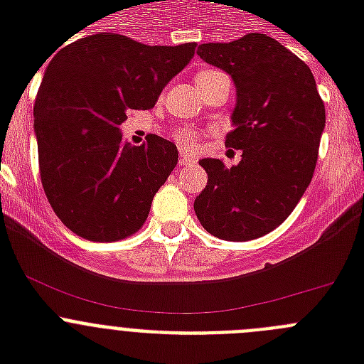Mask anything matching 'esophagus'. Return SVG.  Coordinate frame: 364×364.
I'll list each match as a JSON object with an SVG mask.
<instances>
[{
    "instance_id": "obj_1",
    "label": "esophagus",
    "mask_w": 364,
    "mask_h": 364,
    "mask_svg": "<svg viewBox=\"0 0 364 364\" xmlns=\"http://www.w3.org/2000/svg\"><path fill=\"white\" fill-rule=\"evenodd\" d=\"M178 162H180V166H189V164L195 162V159H191V156H188V154H182Z\"/></svg>"
}]
</instances>
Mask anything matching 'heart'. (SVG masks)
<instances>
[{"label":"heart","instance_id":"heart-1","mask_svg":"<svg viewBox=\"0 0 364 364\" xmlns=\"http://www.w3.org/2000/svg\"><path fill=\"white\" fill-rule=\"evenodd\" d=\"M210 73H215V70H202V73L197 74V78L198 76H205V74H210ZM175 140L176 144L186 151H193L195 147H197V134L193 133L191 129H178L175 133Z\"/></svg>","mask_w":364,"mask_h":364}]
</instances>
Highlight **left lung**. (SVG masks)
I'll return each mask as SVG.
<instances>
[{
	"instance_id": "left-lung-1",
	"label": "left lung",
	"mask_w": 364,
	"mask_h": 364,
	"mask_svg": "<svg viewBox=\"0 0 364 364\" xmlns=\"http://www.w3.org/2000/svg\"><path fill=\"white\" fill-rule=\"evenodd\" d=\"M197 54L233 78L226 146L242 149V159L230 169L222 160H200L208 186L195 213L218 239H259L281 226L310 186L326 124L323 100L310 67L266 34L204 43Z\"/></svg>"
}]
</instances>
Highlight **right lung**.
Returning <instances> with one entry per match:
<instances>
[{
	"label": "right lung",
	"instance_id": "1",
	"mask_svg": "<svg viewBox=\"0 0 364 364\" xmlns=\"http://www.w3.org/2000/svg\"><path fill=\"white\" fill-rule=\"evenodd\" d=\"M195 47H151L102 32L54 54L34 104V131L41 186L73 233L112 242L144 226L178 151L156 134L131 146L120 125L133 109L154 107Z\"/></svg>",
	"mask_w": 364,
	"mask_h": 364
}]
</instances>
